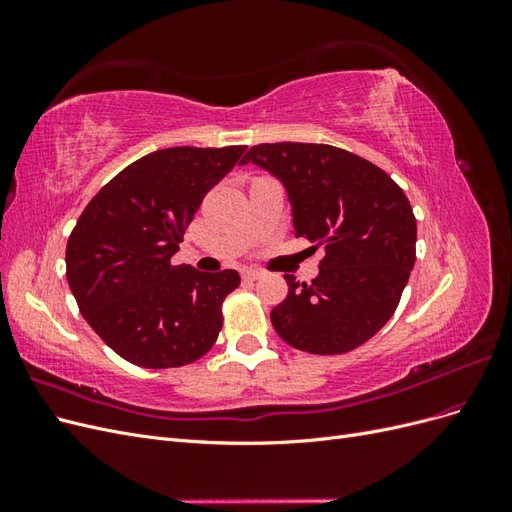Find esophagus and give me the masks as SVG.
I'll return each mask as SVG.
<instances>
[{
    "label": "esophagus",
    "mask_w": 512,
    "mask_h": 512,
    "mask_svg": "<svg viewBox=\"0 0 512 512\" xmlns=\"http://www.w3.org/2000/svg\"><path fill=\"white\" fill-rule=\"evenodd\" d=\"M241 275H243V280H247V282H256L262 277V271L260 269H245Z\"/></svg>",
    "instance_id": "obj_1"
}]
</instances>
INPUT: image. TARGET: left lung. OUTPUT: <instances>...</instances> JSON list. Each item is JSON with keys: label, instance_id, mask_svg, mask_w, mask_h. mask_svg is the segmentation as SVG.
Returning <instances> with one entry per match:
<instances>
[{"label": "left lung", "instance_id": "left-lung-1", "mask_svg": "<svg viewBox=\"0 0 512 512\" xmlns=\"http://www.w3.org/2000/svg\"><path fill=\"white\" fill-rule=\"evenodd\" d=\"M239 164L280 181L292 235L327 250L312 284L284 275L288 297L271 312L277 335L312 354L365 344L393 316L416 260L404 190L376 164L331 145H256Z\"/></svg>", "mask_w": 512, "mask_h": 512}]
</instances>
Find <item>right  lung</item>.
<instances>
[{"label": "right lung", "mask_w": 512, "mask_h": 512, "mask_svg": "<svg viewBox=\"0 0 512 512\" xmlns=\"http://www.w3.org/2000/svg\"><path fill=\"white\" fill-rule=\"evenodd\" d=\"M245 147H170L123 168L89 200L66 247L83 318L108 348L147 369L194 363L222 329L239 273L173 265L205 194Z\"/></svg>", "instance_id": "add662e5"}]
</instances>
